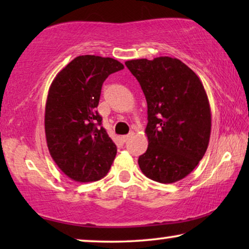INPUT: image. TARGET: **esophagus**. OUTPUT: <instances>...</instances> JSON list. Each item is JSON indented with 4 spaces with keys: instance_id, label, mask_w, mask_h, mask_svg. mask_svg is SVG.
I'll return each mask as SVG.
<instances>
[{
    "instance_id": "obj_1",
    "label": "esophagus",
    "mask_w": 249,
    "mask_h": 249,
    "mask_svg": "<svg viewBox=\"0 0 249 249\" xmlns=\"http://www.w3.org/2000/svg\"><path fill=\"white\" fill-rule=\"evenodd\" d=\"M132 136H134V132H130V134H128V135H124V136H122L121 137V139H122V142H127L129 138L130 137H132Z\"/></svg>"
}]
</instances>
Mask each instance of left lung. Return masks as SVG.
Listing matches in <instances>:
<instances>
[{
    "label": "left lung",
    "instance_id": "left-lung-1",
    "mask_svg": "<svg viewBox=\"0 0 249 249\" xmlns=\"http://www.w3.org/2000/svg\"><path fill=\"white\" fill-rule=\"evenodd\" d=\"M147 102L148 147L138 164L147 178L173 183L189 175L205 154L211 108L198 76L176 57L125 62Z\"/></svg>",
    "mask_w": 249,
    "mask_h": 249
}]
</instances>
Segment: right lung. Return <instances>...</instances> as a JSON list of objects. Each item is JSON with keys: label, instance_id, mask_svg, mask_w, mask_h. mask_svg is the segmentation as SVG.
I'll return each mask as SVG.
<instances>
[{"label": "right lung", "instance_id": "1", "mask_svg": "<svg viewBox=\"0 0 249 249\" xmlns=\"http://www.w3.org/2000/svg\"><path fill=\"white\" fill-rule=\"evenodd\" d=\"M124 68L112 57L80 55L51 84L45 107L47 147L61 171L74 181L102 179L114 161L117 146L101 125L96 107L104 80Z\"/></svg>", "mask_w": 249, "mask_h": 249}]
</instances>
